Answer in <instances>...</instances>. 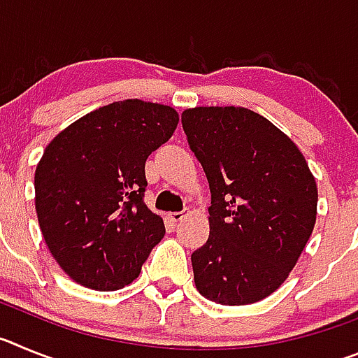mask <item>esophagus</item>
<instances>
[{"instance_id":"obj_1","label":"esophagus","mask_w":358,"mask_h":358,"mask_svg":"<svg viewBox=\"0 0 358 358\" xmlns=\"http://www.w3.org/2000/svg\"><path fill=\"white\" fill-rule=\"evenodd\" d=\"M182 217H185L182 211H172V213H169V218L172 222H179V220H182Z\"/></svg>"}]
</instances>
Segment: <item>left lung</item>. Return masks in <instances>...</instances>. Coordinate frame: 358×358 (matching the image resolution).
I'll return each mask as SVG.
<instances>
[{"instance_id":"left-lung-1","label":"left lung","mask_w":358,"mask_h":358,"mask_svg":"<svg viewBox=\"0 0 358 358\" xmlns=\"http://www.w3.org/2000/svg\"><path fill=\"white\" fill-rule=\"evenodd\" d=\"M210 182V236L194 251L195 287L218 305H249L289 278L317 217L305 156L245 107H194L181 116Z\"/></svg>"}]
</instances>
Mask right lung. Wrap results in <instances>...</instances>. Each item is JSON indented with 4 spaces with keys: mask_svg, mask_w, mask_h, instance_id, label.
Segmentation results:
<instances>
[{
    "mask_svg": "<svg viewBox=\"0 0 358 358\" xmlns=\"http://www.w3.org/2000/svg\"><path fill=\"white\" fill-rule=\"evenodd\" d=\"M177 110L132 98L73 122L44 148L36 169V211L61 268L93 290L140 276L164 236L145 204V161L172 138Z\"/></svg>",
    "mask_w": 358,
    "mask_h": 358,
    "instance_id": "right-lung-1",
    "label": "right lung"
}]
</instances>
